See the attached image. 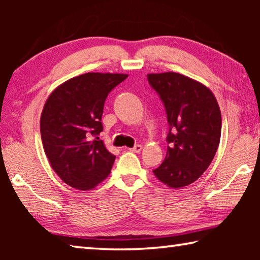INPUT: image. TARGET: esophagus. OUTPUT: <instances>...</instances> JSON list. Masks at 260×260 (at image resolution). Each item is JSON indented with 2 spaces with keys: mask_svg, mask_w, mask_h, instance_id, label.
Masks as SVG:
<instances>
[{
  "mask_svg": "<svg viewBox=\"0 0 260 260\" xmlns=\"http://www.w3.org/2000/svg\"><path fill=\"white\" fill-rule=\"evenodd\" d=\"M129 150L132 151V152H135V153H139L141 150H142V146H141V144H136V146H134L133 148H131Z\"/></svg>",
  "mask_w": 260,
  "mask_h": 260,
  "instance_id": "1",
  "label": "esophagus"
}]
</instances>
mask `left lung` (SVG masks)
<instances>
[{"instance_id":"1","label":"left lung","mask_w":260,"mask_h":260,"mask_svg":"<svg viewBox=\"0 0 260 260\" xmlns=\"http://www.w3.org/2000/svg\"><path fill=\"white\" fill-rule=\"evenodd\" d=\"M148 81L165 105L170 143L155 177L173 189L195 182L210 166L221 136V112L203 83L175 72L150 73Z\"/></svg>"}]
</instances>
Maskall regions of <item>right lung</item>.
Returning a JSON list of instances; mask_svg holds the SVG:
<instances>
[{
    "label": "right lung",
    "instance_id": "1",
    "mask_svg": "<svg viewBox=\"0 0 260 260\" xmlns=\"http://www.w3.org/2000/svg\"><path fill=\"white\" fill-rule=\"evenodd\" d=\"M128 74L89 72L52 90L43 107L40 132L45 153L63 181L89 190L111 172L116 156L99 135L108 94Z\"/></svg>",
    "mask_w": 260,
    "mask_h": 260
}]
</instances>
